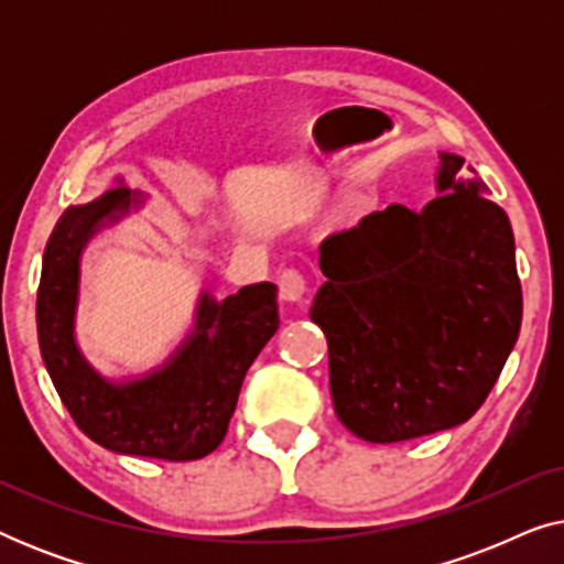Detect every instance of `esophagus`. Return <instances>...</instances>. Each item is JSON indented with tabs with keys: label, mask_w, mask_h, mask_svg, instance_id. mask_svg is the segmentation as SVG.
I'll list each match as a JSON object with an SVG mask.
<instances>
[{
	"label": "esophagus",
	"mask_w": 564,
	"mask_h": 564,
	"mask_svg": "<svg viewBox=\"0 0 564 564\" xmlns=\"http://www.w3.org/2000/svg\"><path fill=\"white\" fill-rule=\"evenodd\" d=\"M276 288H280V300L284 303H300L305 295V276L300 269H284L276 280Z\"/></svg>",
	"instance_id": "obj_1"
}]
</instances>
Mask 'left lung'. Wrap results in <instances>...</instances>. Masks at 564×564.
I'll use <instances>...</instances> for the list:
<instances>
[{"label":"left lung","mask_w":564,"mask_h":564,"mask_svg":"<svg viewBox=\"0 0 564 564\" xmlns=\"http://www.w3.org/2000/svg\"><path fill=\"white\" fill-rule=\"evenodd\" d=\"M421 213L390 205L321 243L311 318L328 341L338 421L372 444L454 429L490 395L521 328L503 207L465 159L438 153Z\"/></svg>","instance_id":"8db88e82"}]
</instances>
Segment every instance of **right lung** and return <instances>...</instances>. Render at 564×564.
Listing matches in <instances>:
<instances>
[{
    "mask_svg": "<svg viewBox=\"0 0 564 564\" xmlns=\"http://www.w3.org/2000/svg\"><path fill=\"white\" fill-rule=\"evenodd\" d=\"M130 205V189L61 215L45 243L37 288V341L61 403L76 426L105 449L189 462L223 442L251 361L280 328L276 288L259 282L215 303L203 295L197 326L166 367L143 380L107 382L74 341L79 253L105 218Z\"/></svg>",
    "mask_w": 564,
    "mask_h": 564,
    "instance_id": "1",
    "label": "right lung"
}]
</instances>
